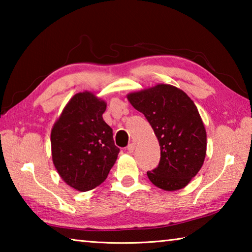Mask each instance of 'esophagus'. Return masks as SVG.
I'll use <instances>...</instances> for the list:
<instances>
[{"instance_id":"34e87169","label":"esophagus","mask_w":252,"mask_h":252,"mask_svg":"<svg viewBox=\"0 0 252 252\" xmlns=\"http://www.w3.org/2000/svg\"><path fill=\"white\" fill-rule=\"evenodd\" d=\"M134 149H135V143L132 142V143H130V144H129V146H127L126 150L131 153V152H133V151H134Z\"/></svg>"}]
</instances>
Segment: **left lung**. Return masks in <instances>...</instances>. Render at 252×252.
I'll return each mask as SVG.
<instances>
[{"instance_id":"obj_1","label":"left lung","mask_w":252,"mask_h":252,"mask_svg":"<svg viewBox=\"0 0 252 252\" xmlns=\"http://www.w3.org/2000/svg\"><path fill=\"white\" fill-rule=\"evenodd\" d=\"M133 108L144 114L159 140L161 157L148 178L160 189H182L201 169L207 133L197 106L173 85L156 87L127 94Z\"/></svg>"}]
</instances>
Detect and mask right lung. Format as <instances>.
<instances>
[{"label":"right lung","mask_w":252,"mask_h":252,"mask_svg":"<svg viewBox=\"0 0 252 252\" xmlns=\"http://www.w3.org/2000/svg\"><path fill=\"white\" fill-rule=\"evenodd\" d=\"M105 109V102L92 93H76L51 131L54 167L79 191L100 186L120 152L112 129L102 118Z\"/></svg>","instance_id":"1"}]
</instances>
